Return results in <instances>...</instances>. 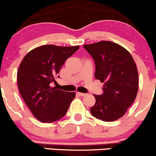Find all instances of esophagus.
I'll list each match as a JSON object with an SVG mask.
<instances>
[{
  "label": "esophagus",
  "mask_w": 156,
  "mask_h": 156,
  "mask_svg": "<svg viewBox=\"0 0 156 156\" xmlns=\"http://www.w3.org/2000/svg\"><path fill=\"white\" fill-rule=\"evenodd\" d=\"M77 94L79 95V96H80V97H85V95H86V94L81 93V92H77Z\"/></svg>",
  "instance_id": "esophagus-1"
}]
</instances>
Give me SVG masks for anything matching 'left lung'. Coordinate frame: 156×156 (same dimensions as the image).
<instances>
[{
    "instance_id": "left-lung-1",
    "label": "left lung",
    "mask_w": 156,
    "mask_h": 156,
    "mask_svg": "<svg viewBox=\"0 0 156 156\" xmlns=\"http://www.w3.org/2000/svg\"><path fill=\"white\" fill-rule=\"evenodd\" d=\"M83 47L93 57L95 78L103 85V94H94L95 104L91 108L94 118L112 122L125 115L138 90V73L130 53L120 44L101 41Z\"/></svg>"
}]
</instances>
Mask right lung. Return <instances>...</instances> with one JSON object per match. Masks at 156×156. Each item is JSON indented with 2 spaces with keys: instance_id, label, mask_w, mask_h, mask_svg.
I'll return each mask as SVG.
<instances>
[{
  "instance_id": "right-lung-1",
  "label": "right lung",
  "mask_w": 156,
  "mask_h": 156,
  "mask_svg": "<svg viewBox=\"0 0 156 156\" xmlns=\"http://www.w3.org/2000/svg\"><path fill=\"white\" fill-rule=\"evenodd\" d=\"M80 46L60 47L47 44L32 50L23 58L17 73L18 87L23 100L36 119L53 123L68 111L75 92L51 87L62 66Z\"/></svg>"
}]
</instances>
